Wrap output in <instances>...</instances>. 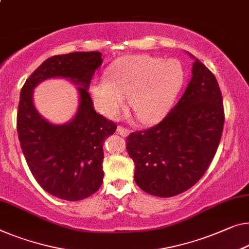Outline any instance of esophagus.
Here are the masks:
<instances>
[{"mask_svg":"<svg viewBox=\"0 0 249 249\" xmlns=\"http://www.w3.org/2000/svg\"><path fill=\"white\" fill-rule=\"evenodd\" d=\"M117 134H120L122 136H127L129 134V129L128 128H125L123 126H117V129H116Z\"/></svg>","mask_w":249,"mask_h":249,"instance_id":"obj_1","label":"esophagus"}]
</instances>
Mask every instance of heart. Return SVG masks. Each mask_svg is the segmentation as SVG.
Returning <instances> with one entry per match:
<instances>
[{
  "label": "heart",
  "mask_w": 249,
  "mask_h": 249,
  "mask_svg": "<svg viewBox=\"0 0 249 249\" xmlns=\"http://www.w3.org/2000/svg\"><path fill=\"white\" fill-rule=\"evenodd\" d=\"M109 80L102 78L90 86L92 102L99 113L117 118L128 97L141 123L155 124L171 108L183 83V70L174 59L136 54L113 65Z\"/></svg>",
  "instance_id": "1"
}]
</instances>
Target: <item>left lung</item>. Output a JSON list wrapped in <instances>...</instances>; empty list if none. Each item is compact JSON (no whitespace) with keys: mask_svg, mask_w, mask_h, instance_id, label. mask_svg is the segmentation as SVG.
I'll return each instance as SVG.
<instances>
[{"mask_svg":"<svg viewBox=\"0 0 249 249\" xmlns=\"http://www.w3.org/2000/svg\"><path fill=\"white\" fill-rule=\"evenodd\" d=\"M225 113L216 77L195 58L180 101L160 123L131 133L126 150L136 184L152 196L182 194L201 179L219 145Z\"/></svg>","mask_w":249,"mask_h":249,"instance_id":"obj_1","label":"left lung"}]
</instances>
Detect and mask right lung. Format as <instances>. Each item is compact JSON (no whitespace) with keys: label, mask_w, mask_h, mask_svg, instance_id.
<instances>
[{"label":"right lung","mask_w":249,"mask_h":249,"mask_svg":"<svg viewBox=\"0 0 249 249\" xmlns=\"http://www.w3.org/2000/svg\"><path fill=\"white\" fill-rule=\"evenodd\" d=\"M103 64L98 51L53 55L31 73L21 89L18 107V141L30 171L48 194L68 201L88 198L103 183V144L116 124L95 112L88 87ZM53 76L79 84L80 107L68 124L46 121L33 105V89Z\"/></svg>","instance_id":"right-lung-1"}]
</instances>
